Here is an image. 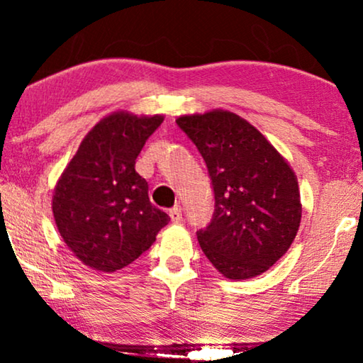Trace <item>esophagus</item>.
<instances>
[{"label":"esophagus","instance_id":"esophagus-1","mask_svg":"<svg viewBox=\"0 0 363 363\" xmlns=\"http://www.w3.org/2000/svg\"><path fill=\"white\" fill-rule=\"evenodd\" d=\"M169 218H171V223L179 224L181 220H182V210H181V206L171 208V210H169Z\"/></svg>","mask_w":363,"mask_h":363}]
</instances>
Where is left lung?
Instances as JSON below:
<instances>
[{
	"label": "left lung",
	"instance_id": "1",
	"mask_svg": "<svg viewBox=\"0 0 363 363\" xmlns=\"http://www.w3.org/2000/svg\"><path fill=\"white\" fill-rule=\"evenodd\" d=\"M203 157L214 190L210 225L196 233L205 256L225 279L266 272L296 237L298 177L280 152L237 113L214 108L176 120Z\"/></svg>",
	"mask_w": 363,
	"mask_h": 363
}]
</instances>
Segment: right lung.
I'll return each mask as SVG.
<instances>
[{
	"instance_id": "add662e5",
	"label": "right lung",
	"mask_w": 363,
	"mask_h": 363,
	"mask_svg": "<svg viewBox=\"0 0 363 363\" xmlns=\"http://www.w3.org/2000/svg\"><path fill=\"white\" fill-rule=\"evenodd\" d=\"M163 115L113 112L96 123L54 187L52 213L69 250L84 266L115 272L145 253L169 216L153 206L134 169Z\"/></svg>"
}]
</instances>
